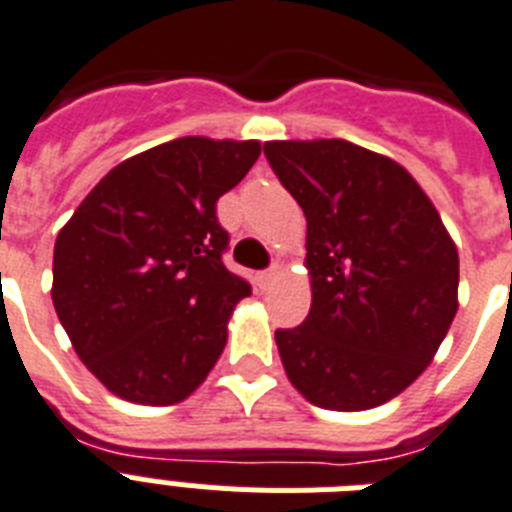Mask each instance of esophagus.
<instances>
[{"label": "esophagus", "mask_w": 512, "mask_h": 512, "mask_svg": "<svg viewBox=\"0 0 512 512\" xmlns=\"http://www.w3.org/2000/svg\"><path fill=\"white\" fill-rule=\"evenodd\" d=\"M276 276H278V265H270V268L263 270V273H260L257 278H260V286H270Z\"/></svg>", "instance_id": "esophagus-1"}]
</instances>
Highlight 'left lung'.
Listing matches in <instances>:
<instances>
[{
	"label": "left lung",
	"mask_w": 512,
	"mask_h": 512,
	"mask_svg": "<svg viewBox=\"0 0 512 512\" xmlns=\"http://www.w3.org/2000/svg\"><path fill=\"white\" fill-rule=\"evenodd\" d=\"M307 218L313 305L278 328L286 376L326 410L384 405L431 363L458 313V249L402 165L344 139L265 141Z\"/></svg>",
	"instance_id": "obj_1"
}]
</instances>
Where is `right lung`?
Here are the masks:
<instances>
[{"label": "right lung", "instance_id": "right-lung-1", "mask_svg": "<svg viewBox=\"0 0 512 512\" xmlns=\"http://www.w3.org/2000/svg\"><path fill=\"white\" fill-rule=\"evenodd\" d=\"M260 141L184 136L120 162L54 242L52 302L86 368L128 402L176 405L213 371L249 281L215 205Z\"/></svg>", "mask_w": 512, "mask_h": 512}]
</instances>
